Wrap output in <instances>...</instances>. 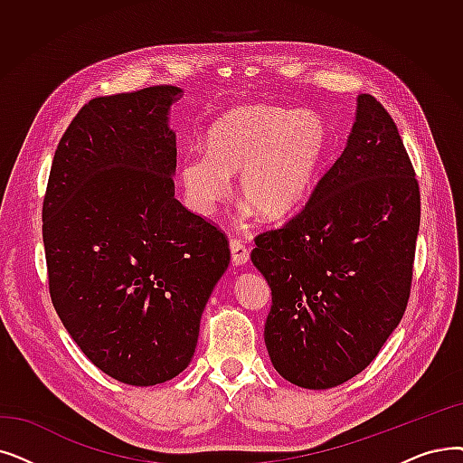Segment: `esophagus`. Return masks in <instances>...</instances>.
Returning a JSON list of instances; mask_svg holds the SVG:
<instances>
[{
    "mask_svg": "<svg viewBox=\"0 0 463 463\" xmlns=\"http://www.w3.org/2000/svg\"><path fill=\"white\" fill-rule=\"evenodd\" d=\"M231 255L236 267H242L250 260V250L240 240H231Z\"/></svg>",
    "mask_w": 463,
    "mask_h": 463,
    "instance_id": "34e87169",
    "label": "esophagus"
}]
</instances>
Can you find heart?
I'll return each instance as SVG.
<instances>
[{
    "instance_id": "heart-1",
    "label": "heart",
    "mask_w": 463,
    "mask_h": 463,
    "mask_svg": "<svg viewBox=\"0 0 463 463\" xmlns=\"http://www.w3.org/2000/svg\"><path fill=\"white\" fill-rule=\"evenodd\" d=\"M327 147L329 127L312 111L238 106L210 127L204 153L179 165L184 200L196 215L212 217L231 193L229 177L238 174L246 212L284 221L312 193Z\"/></svg>"
}]
</instances>
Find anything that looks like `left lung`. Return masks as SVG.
<instances>
[{
	"label": "left lung",
	"instance_id": "obj_1",
	"mask_svg": "<svg viewBox=\"0 0 463 463\" xmlns=\"http://www.w3.org/2000/svg\"><path fill=\"white\" fill-rule=\"evenodd\" d=\"M420 189L390 113L357 96L346 147L307 206L255 238L251 263L272 307L265 345L291 384H345L378 355L405 314Z\"/></svg>",
	"mask_w": 463,
	"mask_h": 463
}]
</instances>
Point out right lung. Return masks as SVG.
I'll return each instance as SVG.
<instances>
[{
	"mask_svg": "<svg viewBox=\"0 0 463 463\" xmlns=\"http://www.w3.org/2000/svg\"><path fill=\"white\" fill-rule=\"evenodd\" d=\"M170 85L94 98L56 147L43 200L54 310L111 378L155 386L194 355L225 234L174 196Z\"/></svg>",
	"mask_w": 463,
	"mask_h": 463,
	"instance_id": "obj_1",
	"label": "right lung"
}]
</instances>
